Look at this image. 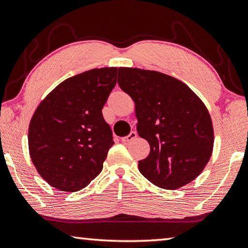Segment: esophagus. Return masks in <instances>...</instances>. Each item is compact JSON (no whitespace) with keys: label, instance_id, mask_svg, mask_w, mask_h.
I'll return each instance as SVG.
<instances>
[{"label":"esophagus","instance_id":"esophagus-1","mask_svg":"<svg viewBox=\"0 0 248 248\" xmlns=\"http://www.w3.org/2000/svg\"><path fill=\"white\" fill-rule=\"evenodd\" d=\"M137 136H138V134H137V132H136V131H131V132H130V133L128 134V136H127V137H124V138H123V139H121V141H123L124 143H128V142H131V141H133V140H134V139H136V138H137Z\"/></svg>","mask_w":248,"mask_h":248}]
</instances>
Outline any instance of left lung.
<instances>
[{
    "instance_id": "obj_1",
    "label": "left lung",
    "mask_w": 248,
    "mask_h": 248,
    "mask_svg": "<svg viewBox=\"0 0 248 248\" xmlns=\"http://www.w3.org/2000/svg\"><path fill=\"white\" fill-rule=\"evenodd\" d=\"M118 84L136 104L139 136L150 144L139 170L148 181L177 190L199 177L213 153L208 109L182 81L154 70L120 67Z\"/></svg>"
}]
</instances>
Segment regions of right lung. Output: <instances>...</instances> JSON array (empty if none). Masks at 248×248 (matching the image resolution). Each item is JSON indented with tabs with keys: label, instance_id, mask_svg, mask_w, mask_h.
<instances>
[{
	"label": "right lung",
	"instance_id": "1",
	"mask_svg": "<svg viewBox=\"0 0 248 248\" xmlns=\"http://www.w3.org/2000/svg\"><path fill=\"white\" fill-rule=\"evenodd\" d=\"M117 67L66 79L40 103L29 124L31 160L49 186L82 190L101 173L114 144L102 108L117 82Z\"/></svg>",
	"mask_w": 248,
	"mask_h": 248
}]
</instances>
